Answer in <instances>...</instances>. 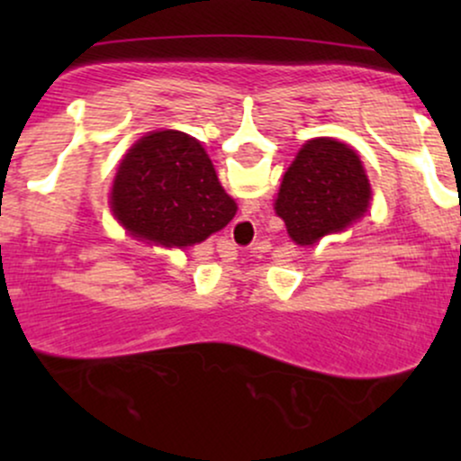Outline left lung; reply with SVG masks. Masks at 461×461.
I'll return each mask as SVG.
<instances>
[{
	"label": "left lung",
	"instance_id": "obj_1",
	"mask_svg": "<svg viewBox=\"0 0 461 461\" xmlns=\"http://www.w3.org/2000/svg\"><path fill=\"white\" fill-rule=\"evenodd\" d=\"M370 199L357 153L336 139H312L284 173L275 212L297 245L312 247L362 219Z\"/></svg>",
	"mask_w": 461,
	"mask_h": 461
}]
</instances>
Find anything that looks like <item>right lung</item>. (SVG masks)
I'll return each mask as SVG.
<instances>
[{
    "instance_id": "add662e5",
    "label": "right lung",
    "mask_w": 461,
    "mask_h": 461,
    "mask_svg": "<svg viewBox=\"0 0 461 461\" xmlns=\"http://www.w3.org/2000/svg\"><path fill=\"white\" fill-rule=\"evenodd\" d=\"M110 205L131 236L177 249L223 230L238 210L201 142L177 130L149 131L130 147Z\"/></svg>"
}]
</instances>
